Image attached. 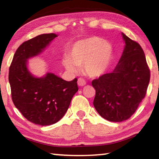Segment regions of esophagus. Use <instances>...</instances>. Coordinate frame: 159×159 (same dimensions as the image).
Listing matches in <instances>:
<instances>
[{"mask_svg": "<svg viewBox=\"0 0 159 159\" xmlns=\"http://www.w3.org/2000/svg\"><path fill=\"white\" fill-rule=\"evenodd\" d=\"M77 83H78V85H79V86H84L86 84L85 80L83 79H81V78H80V79H78Z\"/></svg>", "mask_w": 159, "mask_h": 159, "instance_id": "obj_1", "label": "esophagus"}]
</instances>
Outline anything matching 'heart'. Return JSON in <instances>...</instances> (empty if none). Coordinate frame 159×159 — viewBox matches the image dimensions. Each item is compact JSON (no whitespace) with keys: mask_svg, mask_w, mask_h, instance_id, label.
Listing matches in <instances>:
<instances>
[{"mask_svg":"<svg viewBox=\"0 0 159 159\" xmlns=\"http://www.w3.org/2000/svg\"><path fill=\"white\" fill-rule=\"evenodd\" d=\"M112 58L111 45L98 37L80 40L70 48L68 57L63 58L62 64L67 71L76 73L77 66H82L83 71L92 78L102 76L108 69Z\"/></svg>","mask_w":159,"mask_h":159,"instance_id":"heart-1","label":"heart"}]
</instances>
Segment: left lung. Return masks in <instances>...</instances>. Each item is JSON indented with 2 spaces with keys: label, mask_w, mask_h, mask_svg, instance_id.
<instances>
[{
  "label": "left lung",
  "mask_w": 159,
  "mask_h": 159,
  "mask_svg": "<svg viewBox=\"0 0 159 159\" xmlns=\"http://www.w3.org/2000/svg\"><path fill=\"white\" fill-rule=\"evenodd\" d=\"M125 48L111 73L92 81L96 94L93 105L104 119L112 122L128 120L146 95L150 70L138 43L122 33Z\"/></svg>",
  "instance_id": "8db88e82"
}]
</instances>
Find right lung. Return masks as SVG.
I'll list each match as a JSON object with an SVG mask.
<instances>
[{"mask_svg":"<svg viewBox=\"0 0 159 159\" xmlns=\"http://www.w3.org/2000/svg\"><path fill=\"white\" fill-rule=\"evenodd\" d=\"M57 36L55 34H41L24 42L16 50L9 69L13 103L24 117L37 125L59 121L79 90L77 79L66 81L50 73L36 78L26 67L28 59L41 53Z\"/></svg>","mask_w":159,"mask_h":159,"instance_id":"add662e5","label":"right lung"}]
</instances>
